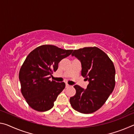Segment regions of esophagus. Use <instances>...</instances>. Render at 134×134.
<instances>
[{"label": "esophagus", "instance_id": "1", "mask_svg": "<svg viewBox=\"0 0 134 134\" xmlns=\"http://www.w3.org/2000/svg\"><path fill=\"white\" fill-rule=\"evenodd\" d=\"M69 87H70V85H68V84H66V85H65V87H66V88Z\"/></svg>", "mask_w": 134, "mask_h": 134}]
</instances>
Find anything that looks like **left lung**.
<instances>
[{
	"instance_id": "obj_1",
	"label": "left lung",
	"mask_w": 134,
	"mask_h": 134,
	"mask_svg": "<svg viewBox=\"0 0 134 134\" xmlns=\"http://www.w3.org/2000/svg\"><path fill=\"white\" fill-rule=\"evenodd\" d=\"M81 62V74L89 81L87 89L78 85L76 93L70 99L74 109L91 113L100 108L112 93L115 85V69L107 54L97 47H85L71 54Z\"/></svg>"
}]
</instances>
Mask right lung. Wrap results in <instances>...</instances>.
Segmentation results:
<instances>
[{"mask_svg":"<svg viewBox=\"0 0 134 134\" xmlns=\"http://www.w3.org/2000/svg\"><path fill=\"white\" fill-rule=\"evenodd\" d=\"M72 49L65 50L52 45L36 48L27 56L20 69L19 79L22 94L29 106L39 112L54 106L58 95L65 88L64 82L49 80L58 63L69 56Z\"/></svg>","mask_w":134,"mask_h":134,"instance_id":"1","label":"right lung"}]
</instances>
